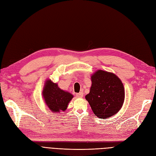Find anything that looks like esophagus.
I'll use <instances>...</instances> for the list:
<instances>
[{
    "label": "esophagus",
    "mask_w": 156,
    "mask_h": 156,
    "mask_svg": "<svg viewBox=\"0 0 156 156\" xmlns=\"http://www.w3.org/2000/svg\"><path fill=\"white\" fill-rule=\"evenodd\" d=\"M76 96L78 98H82L83 96V93L82 92H80L79 93L76 94Z\"/></svg>",
    "instance_id": "obj_1"
}]
</instances>
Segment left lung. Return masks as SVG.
<instances>
[{"mask_svg":"<svg viewBox=\"0 0 156 156\" xmlns=\"http://www.w3.org/2000/svg\"><path fill=\"white\" fill-rule=\"evenodd\" d=\"M90 92L85 96L93 113L100 119L116 114L124 101L123 84L115 74L98 70L91 76Z\"/></svg>","mask_w":156,"mask_h":156,"instance_id":"1","label":"left lung"}]
</instances>
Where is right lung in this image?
I'll list each match as a JSON object with an SVG mask.
<instances>
[{
	"mask_svg": "<svg viewBox=\"0 0 156 156\" xmlns=\"http://www.w3.org/2000/svg\"><path fill=\"white\" fill-rule=\"evenodd\" d=\"M45 103L52 112H59L67 109L73 95L65 92L58 86V84L47 80L43 91Z\"/></svg>",
	"mask_w": 156,
	"mask_h": 156,
	"instance_id": "right-lung-1",
	"label": "right lung"
}]
</instances>
